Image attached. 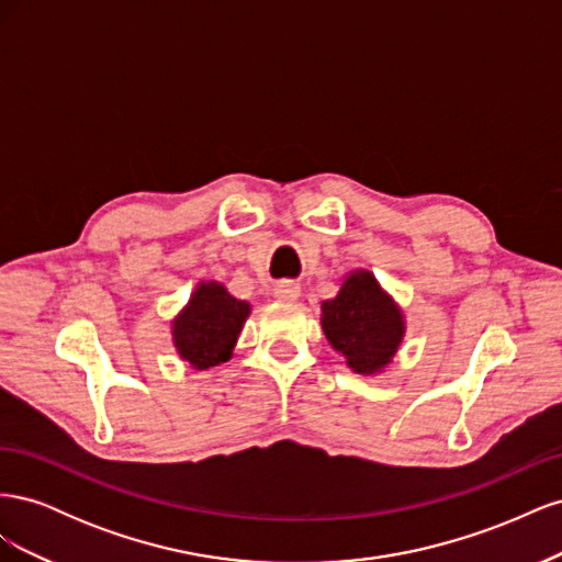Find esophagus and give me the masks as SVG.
I'll return each instance as SVG.
<instances>
[{
  "instance_id": "obj_1",
  "label": "esophagus",
  "mask_w": 562,
  "mask_h": 562,
  "mask_svg": "<svg viewBox=\"0 0 562 562\" xmlns=\"http://www.w3.org/2000/svg\"><path fill=\"white\" fill-rule=\"evenodd\" d=\"M274 293L279 300H297L300 297V285L293 283V281H281L277 283Z\"/></svg>"
}]
</instances>
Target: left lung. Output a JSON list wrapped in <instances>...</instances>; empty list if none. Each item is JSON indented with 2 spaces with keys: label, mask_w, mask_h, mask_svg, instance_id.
Wrapping results in <instances>:
<instances>
[{
  "label": "left lung",
  "mask_w": 562,
  "mask_h": 562,
  "mask_svg": "<svg viewBox=\"0 0 562 562\" xmlns=\"http://www.w3.org/2000/svg\"><path fill=\"white\" fill-rule=\"evenodd\" d=\"M321 312L328 342L356 372H378L394 359L403 337L401 312L370 271H353Z\"/></svg>",
  "instance_id": "1"
}]
</instances>
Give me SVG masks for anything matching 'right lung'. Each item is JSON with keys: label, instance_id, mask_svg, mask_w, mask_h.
I'll list each match as a JSON object with an SVG mask.
<instances>
[{"label": "right lung", "instance_id": "obj_1", "mask_svg": "<svg viewBox=\"0 0 562 562\" xmlns=\"http://www.w3.org/2000/svg\"><path fill=\"white\" fill-rule=\"evenodd\" d=\"M248 312V304L232 297L225 285L201 283L173 326V339L182 359L196 370L225 363Z\"/></svg>", "mask_w": 562, "mask_h": 562}]
</instances>
